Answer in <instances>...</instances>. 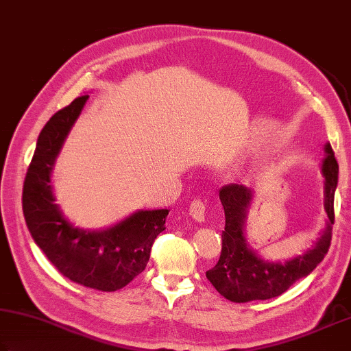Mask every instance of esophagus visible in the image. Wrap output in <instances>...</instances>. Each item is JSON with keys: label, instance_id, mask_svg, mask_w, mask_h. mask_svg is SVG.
I'll use <instances>...</instances> for the list:
<instances>
[{"label": "esophagus", "instance_id": "esophagus-1", "mask_svg": "<svg viewBox=\"0 0 351 351\" xmlns=\"http://www.w3.org/2000/svg\"><path fill=\"white\" fill-rule=\"evenodd\" d=\"M205 204L199 199H195L191 202V205H189V214H191V217L195 220V222H205Z\"/></svg>", "mask_w": 351, "mask_h": 351}]
</instances>
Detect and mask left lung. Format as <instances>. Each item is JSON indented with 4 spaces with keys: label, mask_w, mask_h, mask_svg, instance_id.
I'll return each mask as SVG.
<instances>
[{
    "label": "left lung",
    "mask_w": 351,
    "mask_h": 351,
    "mask_svg": "<svg viewBox=\"0 0 351 351\" xmlns=\"http://www.w3.org/2000/svg\"><path fill=\"white\" fill-rule=\"evenodd\" d=\"M324 206L328 222L315 247L287 262H268L250 248L245 237V222L253 191L243 185L231 183L219 191L225 211L222 231V253L216 267L208 269L206 278L213 287L231 302L245 304L280 296L294 282L306 278L327 254L331 242V225L335 223V191L339 166L331 145L324 147Z\"/></svg>",
    "instance_id": "1"
}]
</instances>
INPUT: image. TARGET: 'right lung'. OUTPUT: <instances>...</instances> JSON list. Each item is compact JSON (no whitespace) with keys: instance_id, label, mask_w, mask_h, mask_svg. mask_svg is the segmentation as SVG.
<instances>
[{"instance_id":"obj_1","label":"right lung","mask_w":351,"mask_h":351,"mask_svg":"<svg viewBox=\"0 0 351 351\" xmlns=\"http://www.w3.org/2000/svg\"><path fill=\"white\" fill-rule=\"evenodd\" d=\"M82 95L46 123L23 186V213L30 236L67 279L98 291H117L146 268L151 247L165 231L168 210H140L106 230L89 231L64 219L51 185L55 158L88 101Z\"/></svg>"}]
</instances>
